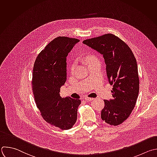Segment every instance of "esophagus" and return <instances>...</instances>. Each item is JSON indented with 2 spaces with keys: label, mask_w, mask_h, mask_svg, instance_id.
<instances>
[{
  "label": "esophagus",
  "mask_w": 157,
  "mask_h": 157,
  "mask_svg": "<svg viewBox=\"0 0 157 157\" xmlns=\"http://www.w3.org/2000/svg\"><path fill=\"white\" fill-rule=\"evenodd\" d=\"M84 99H85L86 100H87V101H91L92 100H94V98H90V97H86L84 98Z\"/></svg>",
  "instance_id": "esophagus-1"
}]
</instances>
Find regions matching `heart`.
<instances>
[{
	"mask_svg": "<svg viewBox=\"0 0 157 157\" xmlns=\"http://www.w3.org/2000/svg\"><path fill=\"white\" fill-rule=\"evenodd\" d=\"M96 60V59H95L94 57H92V56L89 57L87 58V62H88V63L91 62L92 61H94V60ZM75 68V63H73V64L71 65V67H70V70H71V72H73V71H74Z\"/></svg>",
	"mask_w": 157,
	"mask_h": 157,
	"instance_id": "heart-1",
	"label": "heart"
}]
</instances>
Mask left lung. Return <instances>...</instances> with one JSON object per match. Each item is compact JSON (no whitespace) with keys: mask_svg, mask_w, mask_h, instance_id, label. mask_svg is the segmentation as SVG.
I'll list each match as a JSON object with an SVG mask.
<instances>
[{"mask_svg":"<svg viewBox=\"0 0 157 157\" xmlns=\"http://www.w3.org/2000/svg\"><path fill=\"white\" fill-rule=\"evenodd\" d=\"M82 43L103 56L108 79L113 85V98L104 100L101 118L110 125H119L131 115L139 94L136 58L129 46L112 34L86 39Z\"/></svg>","mask_w":157,"mask_h":157,"instance_id":"left-lung-1","label":"left lung"}]
</instances>
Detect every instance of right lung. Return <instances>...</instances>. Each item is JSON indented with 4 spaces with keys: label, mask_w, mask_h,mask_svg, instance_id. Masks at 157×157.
<instances>
[{
    "label": "right lung",
    "mask_w": 157,
    "mask_h": 157,
    "mask_svg": "<svg viewBox=\"0 0 157 157\" xmlns=\"http://www.w3.org/2000/svg\"><path fill=\"white\" fill-rule=\"evenodd\" d=\"M79 40L57 37L37 56L33 70L36 105L45 121L62 130L70 129L78 118L79 99L62 98L60 87L67 81V57Z\"/></svg>",
    "instance_id": "1"
}]
</instances>
